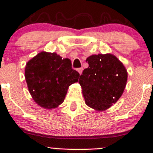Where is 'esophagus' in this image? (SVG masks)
I'll use <instances>...</instances> for the list:
<instances>
[{"label": "esophagus", "mask_w": 153, "mask_h": 153, "mask_svg": "<svg viewBox=\"0 0 153 153\" xmlns=\"http://www.w3.org/2000/svg\"><path fill=\"white\" fill-rule=\"evenodd\" d=\"M77 71H78V72L79 73V74L80 75H81V73H82V68H78V70H77Z\"/></svg>", "instance_id": "34e87169"}]
</instances>
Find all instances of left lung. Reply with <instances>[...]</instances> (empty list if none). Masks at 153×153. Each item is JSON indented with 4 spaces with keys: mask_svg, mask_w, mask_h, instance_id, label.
I'll list each match as a JSON object with an SVG mask.
<instances>
[{
    "mask_svg": "<svg viewBox=\"0 0 153 153\" xmlns=\"http://www.w3.org/2000/svg\"><path fill=\"white\" fill-rule=\"evenodd\" d=\"M88 68L79 79L85 102L93 109L105 111L120 99L127 81V71L112 54H92Z\"/></svg>",
    "mask_w": 153,
    "mask_h": 153,
    "instance_id": "left-lung-1",
    "label": "left lung"
}]
</instances>
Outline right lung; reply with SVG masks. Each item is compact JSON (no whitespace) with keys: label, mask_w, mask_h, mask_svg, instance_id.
Here are the masks:
<instances>
[{"label":"right lung","mask_w":153,"mask_h":153,"mask_svg":"<svg viewBox=\"0 0 153 153\" xmlns=\"http://www.w3.org/2000/svg\"><path fill=\"white\" fill-rule=\"evenodd\" d=\"M79 77L71 59H62L55 52H39L26 65L29 93L36 104L47 109L57 108L64 101L68 88Z\"/></svg>","instance_id":"right-lung-1"}]
</instances>
